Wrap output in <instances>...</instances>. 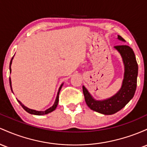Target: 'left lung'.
I'll list each match as a JSON object with an SVG mask.
<instances>
[{
	"instance_id": "obj_1",
	"label": "left lung",
	"mask_w": 147,
	"mask_h": 147,
	"mask_svg": "<svg viewBox=\"0 0 147 147\" xmlns=\"http://www.w3.org/2000/svg\"><path fill=\"white\" fill-rule=\"evenodd\" d=\"M117 39L125 42L119 35H118ZM114 48L121 55L124 66L123 79L120 90L110 98L104 100H96L86 87L82 86L87 106L94 111L105 115H113L122 109L134 96L137 87L138 65L133 49L126 45L116 46Z\"/></svg>"
}]
</instances>
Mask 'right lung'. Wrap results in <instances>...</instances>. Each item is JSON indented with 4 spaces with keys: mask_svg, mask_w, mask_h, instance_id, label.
<instances>
[{
    "mask_svg": "<svg viewBox=\"0 0 147 147\" xmlns=\"http://www.w3.org/2000/svg\"><path fill=\"white\" fill-rule=\"evenodd\" d=\"M13 58H14V56H13V57L11 58V60L10 61V64H9V71H10V73L11 71V62H12V60ZM64 83H62V85H60V87H59V90H58V92H57V96H56V98H55V103H54V104L52 105L51 108H48L46 110H44V111H38V110H32V109H30V108H27L26 106H25V105L23 104L19 100H18L17 98H16V100H18V102H19V103H20V105L22 106V108H24V109L26 110L27 113H28L30 114H31V115H47V114L51 113V112L54 111V110H55V108H57V104H58V101H59V94H60V90L61 88H62V85H63ZM9 85H10V88H11V92H12V93L14 94V92H13V90H12V87H11V78H9Z\"/></svg>",
    "mask_w": 147,
    "mask_h": 147,
    "instance_id": "add662e5",
    "label": "right lung"
}]
</instances>
